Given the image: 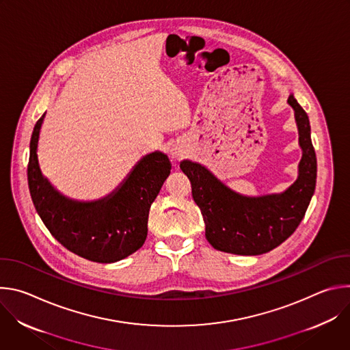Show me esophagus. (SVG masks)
I'll return each mask as SVG.
<instances>
[{
    "instance_id": "obj_1",
    "label": "esophagus",
    "mask_w": 350,
    "mask_h": 350,
    "mask_svg": "<svg viewBox=\"0 0 350 350\" xmlns=\"http://www.w3.org/2000/svg\"><path fill=\"white\" fill-rule=\"evenodd\" d=\"M187 154L185 148L181 145H172L170 148V157L173 161H180L181 158H184Z\"/></svg>"
}]
</instances>
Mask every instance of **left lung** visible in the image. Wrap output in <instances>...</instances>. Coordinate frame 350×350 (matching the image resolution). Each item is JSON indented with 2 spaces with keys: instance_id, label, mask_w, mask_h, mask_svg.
I'll use <instances>...</instances> for the list:
<instances>
[{
  "instance_id": "left-lung-1",
  "label": "left lung",
  "mask_w": 350,
  "mask_h": 350,
  "mask_svg": "<svg viewBox=\"0 0 350 350\" xmlns=\"http://www.w3.org/2000/svg\"><path fill=\"white\" fill-rule=\"evenodd\" d=\"M299 133L302 159L296 180L282 192L259 196L242 195L206 166L184 159L181 170L192 185V198L205 221V237L217 251L256 256L270 252L301 224L316 188L317 159L310 137L308 113L293 94L288 96Z\"/></svg>"
}]
</instances>
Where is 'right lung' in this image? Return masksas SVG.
Returning a JSON list of instances; mask_svg holds the SVG:
<instances>
[{"mask_svg":"<svg viewBox=\"0 0 350 350\" xmlns=\"http://www.w3.org/2000/svg\"><path fill=\"white\" fill-rule=\"evenodd\" d=\"M44 118L33 129L27 166L31 201L42 223L59 243L87 260L115 263L130 256L146 239L149 209L170 174L167 155L155 151L142 157L111 193L77 201L41 172L37 149Z\"/></svg>","mask_w":350,"mask_h":350,"instance_id":"right-lung-1","label":"right lung"}]
</instances>
